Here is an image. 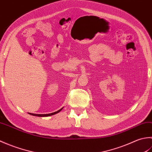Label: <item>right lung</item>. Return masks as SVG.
Masks as SVG:
<instances>
[{"label":"right lung","mask_w":152,"mask_h":152,"mask_svg":"<svg viewBox=\"0 0 152 152\" xmlns=\"http://www.w3.org/2000/svg\"><path fill=\"white\" fill-rule=\"evenodd\" d=\"M63 108H62L61 109L59 110L57 112H55L53 113H51V114H31V113H28V114L32 115H34V116H38V117H48V116H50V115H53L54 114H56L57 113H59L60 111H61Z\"/></svg>","instance_id":"add662e5"}]
</instances>
